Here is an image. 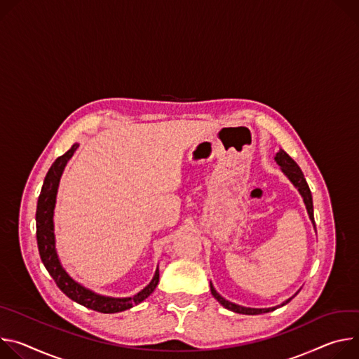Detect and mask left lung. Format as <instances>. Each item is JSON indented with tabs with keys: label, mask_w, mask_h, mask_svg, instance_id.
Returning a JSON list of instances; mask_svg holds the SVG:
<instances>
[{
	"label": "left lung",
	"mask_w": 359,
	"mask_h": 359,
	"mask_svg": "<svg viewBox=\"0 0 359 359\" xmlns=\"http://www.w3.org/2000/svg\"><path fill=\"white\" fill-rule=\"evenodd\" d=\"M275 161L276 164L281 167V171L288 177V180L294 184V187L299 191L302 200H304V204L306 207V211H308V215H309V219L312 221L313 224V228H315V221H313V205H312V194H311V189L306 184V180L301 171V168L298 167V164L294 161V159L284 151V149H280L276 152L275 155ZM211 285V294L214 295V298L226 309L232 311V312H238V313H244V315H259V313H265V312H271V311H275L276 308L280 306H284L285 304H288L294 297H291L290 299L284 301L281 305H276V306H272V308H247V306H241V305H236L233 302H229L226 301L225 298H222L214 288V285L210 283Z\"/></svg>",
	"instance_id": "8db88e82"
}]
</instances>
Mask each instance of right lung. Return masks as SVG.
I'll return each instance as SVG.
<instances>
[{"label":"right lung","instance_id":"1","mask_svg":"<svg viewBox=\"0 0 359 359\" xmlns=\"http://www.w3.org/2000/svg\"><path fill=\"white\" fill-rule=\"evenodd\" d=\"M79 145L74 144L64 155L58 156L51 168L48 170L41 194L38 196V204H36V244L38 251L41 261L53 280L55 281L57 287L72 301L78 302L79 305H84L90 309H94L97 312L104 313H115L121 312L126 309L133 308L134 305H138L145 298H148L159 281V269L156 268L152 281L137 295L130 298H111L104 297L100 294L93 292L91 290L83 287L74 281L72 278L67 273V271L62 268L57 250H55V235H54V208H55V200H57V192L60 185V178L62 175V171L69 161V158L74 155Z\"/></svg>","mask_w":359,"mask_h":359}]
</instances>
